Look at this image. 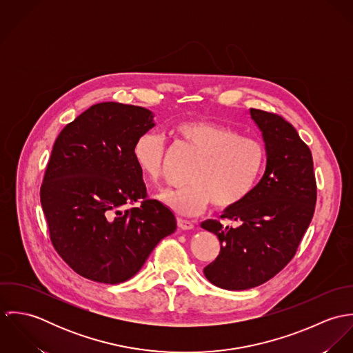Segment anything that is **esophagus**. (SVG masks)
I'll return each instance as SVG.
<instances>
[{"mask_svg": "<svg viewBox=\"0 0 353 353\" xmlns=\"http://www.w3.org/2000/svg\"><path fill=\"white\" fill-rule=\"evenodd\" d=\"M176 224L181 230H193L194 228V224L193 221L190 220H186V219H182V217H176Z\"/></svg>", "mask_w": 353, "mask_h": 353, "instance_id": "obj_1", "label": "esophagus"}]
</instances>
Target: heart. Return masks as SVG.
Here are the masks:
<instances>
[{"label":"heart","mask_w":353,"mask_h":353,"mask_svg":"<svg viewBox=\"0 0 353 353\" xmlns=\"http://www.w3.org/2000/svg\"><path fill=\"white\" fill-rule=\"evenodd\" d=\"M171 133L200 154V159L188 174V185L161 193L160 200L170 209L194 216L210 202L216 209H230L252 193L265 164V147L261 140L241 134L228 125L205 119L182 121ZM132 153L139 170L150 182L159 183L163 179L167 151L160 134H141Z\"/></svg>","instance_id":"heart-1"}]
</instances>
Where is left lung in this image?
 <instances>
[{"mask_svg": "<svg viewBox=\"0 0 353 353\" xmlns=\"http://www.w3.org/2000/svg\"><path fill=\"white\" fill-rule=\"evenodd\" d=\"M250 114L265 140V174L243 201L221 216L236 225L201 224L220 241V252L203 274L231 291L261 285L290 263L316 203L312 154L296 129L276 112L252 108Z\"/></svg>", "mask_w": 353, "mask_h": 353, "instance_id": "8db88e82", "label": "left lung"}]
</instances>
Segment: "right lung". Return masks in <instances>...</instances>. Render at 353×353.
<instances>
[{
    "label": "right lung",
    "instance_id": "add662e5",
    "mask_svg": "<svg viewBox=\"0 0 353 353\" xmlns=\"http://www.w3.org/2000/svg\"><path fill=\"white\" fill-rule=\"evenodd\" d=\"M152 118L144 107L98 103L54 143L41 203L55 252L88 280L132 279L176 228L174 213L148 199L132 153L136 140L154 126Z\"/></svg>",
    "mask_w": 353,
    "mask_h": 353
}]
</instances>
